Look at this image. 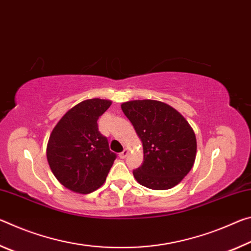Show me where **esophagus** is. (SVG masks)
<instances>
[{"label": "esophagus", "mask_w": 251, "mask_h": 251, "mask_svg": "<svg viewBox=\"0 0 251 251\" xmlns=\"http://www.w3.org/2000/svg\"><path fill=\"white\" fill-rule=\"evenodd\" d=\"M126 155H128V150H126V149L123 150L121 153H119V157H120L121 159H125V158L126 157Z\"/></svg>", "instance_id": "34e87169"}]
</instances>
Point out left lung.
Masks as SVG:
<instances>
[{"label": "left lung", "mask_w": 251, "mask_h": 251, "mask_svg": "<svg viewBox=\"0 0 251 251\" xmlns=\"http://www.w3.org/2000/svg\"><path fill=\"white\" fill-rule=\"evenodd\" d=\"M121 108L143 146V162L133 170L137 181L153 190L178 184L195 163L194 130L178 111L155 100L125 102Z\"/></svg>", "instance_id": "left-lung-1"}]
</instances>
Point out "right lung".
<instances>
[{
    "mask_svg": "<svg viewBox=\"0 0 251 251\" xmlns=\"http://www.w3.org/2000/svg\"><path fill=\"white\" fill-rule=\"evenodd\" d=\"M111 101L90 99L64 114L50 135L47 157L55 178L70 190L90 194L104 183L117 154L98 128Z\"/></svg>",
    "mask_w": 251,
    "mask_h": 251,
    "instance_id": "right-lung-1",
    "label": "right lung"
}]
</instances>
